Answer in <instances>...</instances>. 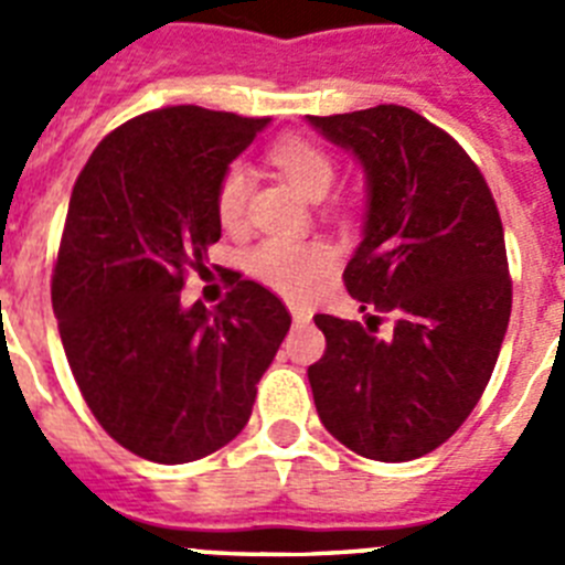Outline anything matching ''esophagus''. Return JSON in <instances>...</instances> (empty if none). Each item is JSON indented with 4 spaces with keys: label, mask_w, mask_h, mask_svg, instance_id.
<instances>
[{
    "label": "esophagus",
    "mask_w": 565,
    "mask_h": 565,
    "mask_svg": "<svg viewBox=\"0 0 565 565\" xmlns=\"http://www.w3.org/2000/svg\"><path fill=\"white\" fill-rule=\"evenodd\" d=\"M313 313L308 311V308H299V306H291V319H294V326H308L311 322Z\"/></svg>",
    "instance_id": "obj_1"
}]
</instances>
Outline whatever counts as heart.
<instances>
[{
  "label": "heart",
  "mask_w": 565,
  "mask_h": 565,
  "mask_svg": "<svg viewBox=\"0 0 565 565\" xmlns=\"http://www.w3.org/2000/svg\"><path fill=\"white\" fill-rule=\"evenodd\" d=\"M271 161L279 172L302 194L319 201L337 181V163L319 143L306 138H282L271 147ZM252 194V169L234 161L223 169L214 209L223 226H239ZM246 268L282 297L302 299L333 268V252L326 243H294V239L268 237L246 254Z\"/></svg>",
  "instance_id": "1"
}]
</instances>
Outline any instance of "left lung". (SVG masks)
I'll return each instance as SVG.
<instances>
[{
  "label": "left lung",
  "mask_w": 565,
  "mask_h": 565,
  "mask_svg": "<svg viewBox=\"0 0 565 565\" xmlns=\"http://www.w3.org/2000/svg\"><path fill=\"white\" fill-rule=\"evenodd\" d=\"M367 174L364 239L342 279L362 322L317 313L326 353L308 367L337 441L373 461H413L467 422L495 371L512 311L495 198L461 143L398 104L308 115Z\"/></svg>",
  "instance_id": "obj_1"
}]
</instances>
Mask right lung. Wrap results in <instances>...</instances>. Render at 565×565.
<instances>
[{
    "label": "right lung",
    "instance_id": "add662e5",
    "mask_svg": "<svg viewBox=\"0 0 565 565\" xmlns=\"http://www.w3.org/2000/svg\"><path fill=\"white\" fill-rule=\"evenodd\" d=\"M268 118L163 107L104 138L70 194L53 311L84 402L109 438L154 463L212 456L246 427L291 328L282 299L234 274L209 311L186 274L221 239L223 169Z\"/></svg>",
    "mask_w": 565,
    "mask_h": 565
}]
</instances>
